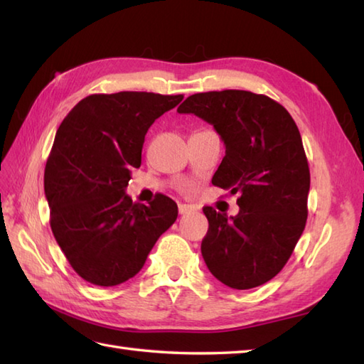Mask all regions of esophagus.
<instances>
[{
  "label": "esophagus",
  "instance_id": "34e87169",
  "mask_svg": "<svg viewBox=\"0 0 364 364\" xmlns=\"http://www.w3.org/2000/svg\"><path fill=\"white\" fill-rule=\"evenodd\" d=\"M191 211H192V208L189 205H184V203L178 205V213H180V214H188Z\"/></svg>",
  "mask_w": 364,
  "mask_h": 364
}]
</instances>
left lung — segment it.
<instances>
[{"label": "left lung", "mask_w": 364, "mask_h": 364, "mask_svg": "<svg viewBox=\"0 0 364 364\" xmlns=\"http://www.w3.org/2000/svg\"><path fill=\"white\" fill-rule=\"evenodd\" d=\"M180 114L211 123L225 144L213 184L237 194L227 218L205 206L202 255L210 272L233 289H252L280 272L305 230L310 167L296 122L275 100L249 90L202 92Z\"/></svg>", "instance_id": "1"}]
</instances>
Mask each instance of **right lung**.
<instances>
[{
	"instance_id": "add662e5",
	"label": "right lung",
	"mask_w": 364,
	"mask_h": 364,
	"mask_svg": "<svg viewBox=\"0 0 364 364\" xmlns=\"http://www.w3.org/2000/svg\"><path fill=\"white\" fill-rule=\"evenodd\" d=\"M183 95L153 92L94 94L67 114L46 159L43 186L50 225L73 270L97 286L133 278L158 237L176 220L172 198L145 206L125 189L141 167L151 123Z\"/></svg>"
}]
</instances>
